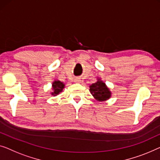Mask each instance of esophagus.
<instances>
[{"instance_id": "1", "label": "esophagus", "mask_w": 160, "mask_h": 160, "mask_svg": "<svg viewBox=\"0 0 160 160\" xmlns=\"http://www.w3.org/2000/svg\"><path fill=\"white\" fill-rule=\"evenodd\" d=\"M74 81H75V82H77V83H79V82H80V78H75V80H74Z\"/></svg>"}]
</instances>
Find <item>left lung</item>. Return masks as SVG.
<instances>
[{
    "mask_svg": "<svg viewBox=\"0 0 160 160\" xmlns=\"http://www.w3.org/2000/svg\"><path fill=\"white\" fill-rule=\"evenodd\" d=\"M90 92L98 102L107 101L112 95L111 91L100 78H98L97 82L90 85Z\"/></svg>",
    "mask_w": 160,
    "mask_h": 160,
    "instance_id": "8db88e82",
    "label": "left lung"
}]
</instances>
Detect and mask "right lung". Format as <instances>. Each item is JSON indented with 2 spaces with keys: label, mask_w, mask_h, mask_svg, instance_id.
Listing matches in <instances>:
<instances>
[{
  "label": "right lung",
  "mask_w": 160,
  "mask_h": 160,
  "mask_svg": "<svg viewBox=\"0 0 160 160\" xmlns=\"http://www.w3.org/2000/svg\"><path fill=\"white\" fill-rule=\"evenodd\" d=\"M64 86L65 85L62 82H61L59 80H55L52 83L53 92H51V94L53 96H57L58 94H59L63 91Z\"/></svg>",
  "instance_id": "right-lung-1"
}]
</instances>
